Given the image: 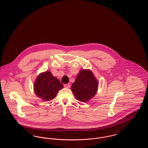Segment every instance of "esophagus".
Listing matches in <instances>:
<instances>
[{
	"mask_svg": "<svg viewBox=\"0 0 148 148\" xmlns=\"http://www.w3.org/2000/svg\"><path fill=\"white\" fill-rule=\"evenodd\" d=\"M64 86L65 87V88H70L71 85H70L69 83H68V84H66L64 85Z\"/></svg>",
	"mask_w": 148,
	"mask_h": 148,
	"instance_id": "esophagus-1",
	"label": "esophagus"
}]
</instances>
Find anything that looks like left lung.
I'll return each instance as SVG.
<instances>
[{
    "label": "left lung",
    "mask_w": 148,
    "mask_h": 148,
    "mask_svg": "<svg viewBox=\"0 0 148 148\" xmlns=\"http://www.w3.org/2000/svg\"><path fill=\"white\" fill-rule=\"evenodd\" d=\"M98 83L91 71L82 70L71 85V90L78 100L86 102L97 92Z\"/></svg>",
    "instance_id": "obj_1"
}]
</instances>
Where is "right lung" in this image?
Returning <instances> with one entry per match:
<instances>
[{"instance_id": "1", "label": "right lung", "mask_w": 148, "mask_h": 148, "mask_svg": "<svg viewBox=\"0 0 148 148\" xmlns=\"http://www.w3.org/2000/svg\"><path fill=\"white\" fill-rule=\"evenodd\" d=\"M63 88V85L49 71L39 75L34 83L35 94L45 101L54 98L57 92Z\"/></svg>"}]
</instances>
